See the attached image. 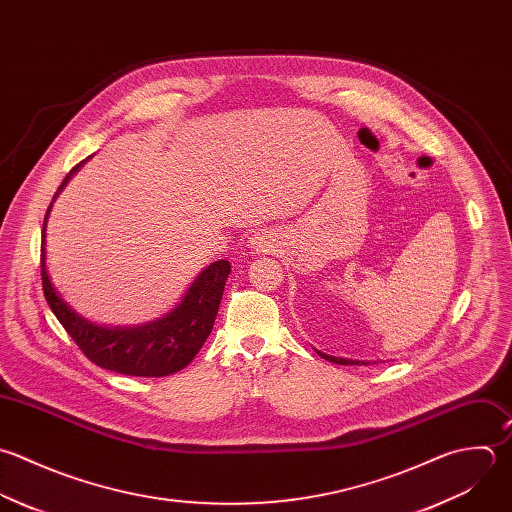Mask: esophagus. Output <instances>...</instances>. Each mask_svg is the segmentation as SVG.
<instances>
[{"label":"esophagus","mask_w":512,"mask_h":512,"mask_svg":"<svg viewBox=\"0 0 512 512\" xmlns=\"http://www.w3.org/2000/svg\"><path fill=\"white\" fill-rule=\"evenodd\" d=\"M253 245H255L257 249H261V247H263V241H261V237H255V239H253Z\"/></svg>","instance_id":"esophagus-1"}]
</instances>
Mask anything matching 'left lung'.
Here are the masks:
<instances>
[{"label": "left lung", "instance_id": "1", "mask_svg": "<svg viewBox=\"0 0 512 512\" xmlns=\"http://www.w3.org/2000/svg\"><path fill=\"white\" fill-rule=\"evenodd\" d=\"M319 353V351H317ZM323 359L331 361V363H337V365H359L361 361H351V359H341V357H331V355H325V353H319ZM365 365V363H363Z\"/></svg>", "mask_w": 512, "mask_h": 512}]
</instances>
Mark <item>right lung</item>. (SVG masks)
Instances as JSON below:
<instances>
[{
    "mask_svg": "<svg viewBox=\"0 0 512 512\" xmlns=\"http://www.w3.org/2000/svg\"><path fill=\"white\" fill-rule=\"evenodd\" d=\"M71 173L65 175L59 189H63ZM41 233V283L45 301L93 365L131 377H167L195 359L213 329L225 281L231 273L229 261L219 259L201 271L183 301L163 319L137 329H103L83 321L55 293L45 271V223Z\"/></svg>",
    "mask_w": 512,
    "mask_h": 512,
    "instance_id": "right-lung-1",
    "label": "right lung"
}]
</instances>
